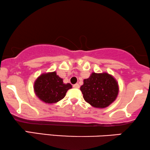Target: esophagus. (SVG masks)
I'll return each instance as SVG.
<instances>
[{
  "label": "esophagus",
  "mask_w": 150,
  "mask_h": 150,
  "mask_svg": "<svg viewBox=\"0 0 150 150\" xmlns=\"http://www.w3.org/2000/svg\"><path fill=\"white\" fill-rule=\"evenodd\" d=\"M73 87L74 88H77V89H79V87H80V85L78 84V83H76V84H74L73 85Z\"/></svg>",
  "instance_id": "34e87169"
}]
</instances>
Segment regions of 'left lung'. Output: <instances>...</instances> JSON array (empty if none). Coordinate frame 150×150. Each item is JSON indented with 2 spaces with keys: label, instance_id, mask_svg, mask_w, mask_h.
<instances>
[{
  "label": "left lung",
  "instance_id": "8db88e82",
  "mask_svg": "<svg viewBox=\"0 0 150 150\" xmlns=\"http://www.w3.org/2000/svg\"><path fill=\"white\" fill-rule=\"evenodd\" d=\"M81 91L87 103L94 108H105L116 100L119 89L112 75L93 72L88 79H84Z\"/></svg>",
  "mask_w": 150,
  "mask_h": 150
}]
</instances>
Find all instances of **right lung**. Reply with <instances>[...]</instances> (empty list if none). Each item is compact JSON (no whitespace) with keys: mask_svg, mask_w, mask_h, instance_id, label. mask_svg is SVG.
Returning a JSON list of instances; mask_svg holds the SVG:
<instances>
[{"mask_svg":"<svg viewBox=\"0 0 150 150\" xmlns=\"http://www.w3.org/2000/svg\"><path fill=\"white\" fill-rule=\"evenodd\" d=\"M72 86L63 83V79L56 71L42 74L34 82V89L36 96L45 103H55L65 96L68 89Z\"/></svg>","mask_w":150,"mask_h":150,"instance_id":"right-lung-1","label":"right lung"}]
</instances>
